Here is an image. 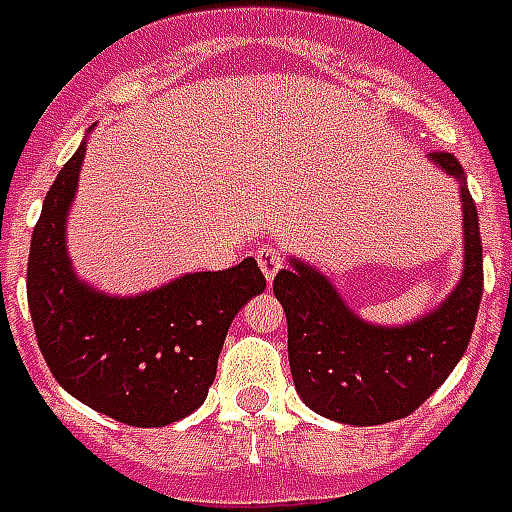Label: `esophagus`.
I'll use <instances>...</instances> for the list:
<instances>
[{
    "label": "esophagus",
    "instance_id": "34e87169",
    "mask_svg": "<svg viewBox=\"0 0 512 512\" xmlns=\"http://www.w3.org/2000/svg\"><path fill=\"white\" fill-rule=\"evenodd\" d=\"M256 262L262 267V273L267 281H273L278 270L284 267V253L278 245H262V248L256 250Z\"/></svg>",
    "mask_w": 512,
    "mask_h": 512
}]
</instances>
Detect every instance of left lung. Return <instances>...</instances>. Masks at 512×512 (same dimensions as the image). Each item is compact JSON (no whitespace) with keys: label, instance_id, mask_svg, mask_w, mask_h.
<instances>
[{"label":"left lung","instance_id":"left-lung-1","mask_svg":"<svg viewBox=\"0 0 512 512\" xmlns=\"http://www.w3.org/2000/svg\"><path fill=\"white\" fill-rule=\"evenodd\" d=\"M430 159L460 181L466 231V267L436 311L383 328L355 317L336 286L308 264L292 259L289 270L275 275L295 389L311 411L333 422L369 427L408 416L449 378L469 347L482 297L480 220L458 159L449 151Z\"/></svg>","mask_w":512,"mask_h":512}]
</instances>
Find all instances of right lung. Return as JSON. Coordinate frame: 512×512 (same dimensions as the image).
<instances>
[{
	"mask_svg": "<svg viewBox=\"0 0 512 512\" xmlns=\"http://www.w3.org/2000/svg\"><path fill=\"white\" fill-rule=\"evenodd\" d=\"M85 143L57 173L27 262L32 325L54 380L93 411L132 427L179 422L206 400L231 320L264 292L256 259L112 297L79 281L65 250Z\"/></svg>",
	"mask_w": 512,
	"mask_h": 512,
	"instance_id": "obj_1",
	"label": "right lung"
}]
</instances>
